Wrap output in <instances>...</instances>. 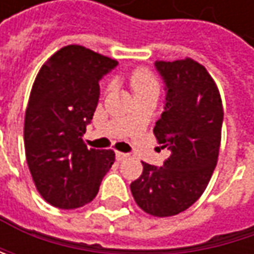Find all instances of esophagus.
<instances>
[{
    "instance_id": "1",
    "label": "esophagus",
    "mask_w": 254,
    "mask_h": 254,
    "mask_svg": "<svg viewBox=\"0 0 254 254\" xmlns=\"http://www.w3.org/2000/svg\"><path fill=\"white\" fill-rule=\"evenodd\" d=\"M127 157H129V154H127V153L116 151V160H118V162H122V160H125V159H127Z\"/></svg>"
}]
</instances>
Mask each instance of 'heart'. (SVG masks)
Here are the masks:
<instances>
[{"label": "heart", "instance_id": "b5f03b06", "mask_svg": "<svg viewBox=\"0 0 254 254\" xmlns=\"http://www.w3.org/2000/svg\"><path fill=\"white\" fill-rule=\"evenodd\" d=\"M130 86L133 89V94L144 92L157 88V79L150 70L138 67L130 73Z\"/></svg>", "mask_w": 254, "mask_h": 254}]
</instances>
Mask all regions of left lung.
I'll use <instances>...</instances> for the list:
<instances>
[{"instance_id":"obj_1","label":"left lung","mask_w":254,"mask_h":254,"mask_svg":"<svg viewBox=\"0 0 254 254\" xmlns=\"http://www.w3.org/2000/svg\"><path fill=\"white\" fill-rule=\"evenodd\" d=\"M154 66L166 86V103L153 132L171 156L160 168L142 162L130 191L145 213L166 218L187 210L204 192L218 163L224 109L215 80L200 63L184 59Z\"/></svg>"}]
</instances>
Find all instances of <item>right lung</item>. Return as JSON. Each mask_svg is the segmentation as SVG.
Wrapping results in <instances>:
<instances>
[{"label":"right lung","mask_w":254,"mask_h":254,"mask_svg":"<svg viewBox=\"0 0 254 254\" xmlns=\"http://www.w3.org/2000/svg\"><path fill=\"white\" fill-rule=\"evenodd\" d=\"M118 62L82 45L53 54L33 82L25 115L26 162L38 192L59 209L92 201L115 163L113 150L82 136L100 98V79Z\"/></svg>","instance_id":"1"}]
</instances>
